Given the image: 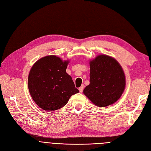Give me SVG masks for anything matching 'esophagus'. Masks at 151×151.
<instances>
[{
	"label": "esophagus",
	"mask_w": 151,
	"mask_h": 151,
	"mask_svg": "<svg viewBox=\"0 0 151 151\" xmlns=\"http://www.w3.org/2000/svg\"><path fill=\"white\" fill-rule=\"evenodd\" d=\"M84 85H82L80 88H79V90L80 91V93H83V90H84Z\"/></svg>",
	"instance_id": "34e87169"
}]
</instances>
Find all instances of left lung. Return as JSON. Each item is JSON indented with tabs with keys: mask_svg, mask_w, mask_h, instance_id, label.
I'll return each instance as SVG.
<instances>
[{
	"mask_svg": "<svg viewBox=\"0 0 151 151\" xmlns=\"http://www.w3.org/2000/svg\"><path fill=\"white\" fill-rule=\"evenodd\" d=\"M89 84L84 94L99 107L115 103L125 87V77L122 67L115 58L98 55L90 62Z\"/></svg>",
	"mask_w": 151,
	"mask_h": 151,
	"instance_id": "1",
	"label": "left lung"
}]
</instances>
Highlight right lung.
Listing matches in <instances>:
<instances>
[{
    "label": "right lung",
    "instance_id": "add662e5",
    "mask_svg": "<svg viewBox=\"0 0 151 151\" xmlns=\"http://www.w3.org/2000/svg\"><path fill=\"white\" fill-rule=\"evenodd\" d=\"M68 61L55 55L43 57L32 67L28 76L29 93L38 106L45 111H55L79 93L72 77L66 72Z\"/></svg>",
    "mask_w": 151,
    "mask_h": 151
}]
</instances>
